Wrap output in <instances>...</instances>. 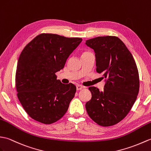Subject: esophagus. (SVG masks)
Instances as JSON below:
<instances>
[{
  "mask_svg": "<svg viewBox=\"0 0 151 151\" xmlns=\"http://www.w3.org/2000/svg\"><path fill=\"white\" fill-rule=\"evenodd\" d=\"M83 88H84V86H83L82 85H78L76 86V88H77V90H82Z\"/></svg>",
  "mask_w": 151,
  "mask_h": 151,
  "instance_id": "34e87169",
  "label": "esophagus"
}]
</instances>
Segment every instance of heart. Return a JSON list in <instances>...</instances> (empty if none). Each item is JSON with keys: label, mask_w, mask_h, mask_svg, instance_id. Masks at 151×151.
Listing matches in <instances>:
<instances>
[{"label": "heart", "mask_w": 151, "mask_h": 151, "mask_svg": "<svg viewBox=\"0 0 151 151\" xmlns=\"http://www.w3.org/2000/svg\"><path fill=\"white\" fill-rule=\"evenodd\" d=\"M87 52H84V53H87Z\"/></svg>", "instance_id": "b5f03b06"}]
</instances>
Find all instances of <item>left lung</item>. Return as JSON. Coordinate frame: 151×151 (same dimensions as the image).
Here are the masks:
<instances>
[{
  "label": "left lung",
  "mask_w": 151,
  "mask_h": 151,
  "mask_svg": "<svg viewBox=\"0 0 151 151\" xmlns=\"http://www.w3.org/2000/svg\"><path fill=\"white\" fill-rule=\"evenodd\" d=\"M86 45L95 52L97 72L106 78L103 91L94 86L88 88L92 98L85 105L87 113L99 125H114L128 114L138 94L139 79L135 60L116 36L90 39Z\"/></svg>",
  "instance_id": "left-lung-1"
}]
</instances>
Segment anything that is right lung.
Returning a JSON list of instances; mask_svg holds the SVG:
<instances>
[{
  "label": "right lung",
  "mask_w": 151,
  "mask_h": 151,
  "mask_svg": "<svg viewBox=\"0 0 151 151\" xmlns=\"http://www.w3.org/2000/svg\"><path fill=\"white\" fill-rule=\"evenodd\" d=\"M82 41L52 33H41L30 41L20 55L15 87L20 103L32 119L55 123L65 114L76 92L72 84H63L55 73Z\"/></svg>",
  "instance_id": "obj_1"
}]
</instances>
